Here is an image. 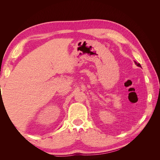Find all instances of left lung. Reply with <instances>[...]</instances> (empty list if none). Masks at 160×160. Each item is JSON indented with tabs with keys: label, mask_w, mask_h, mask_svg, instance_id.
<instances>
[{
	"label": "left lung",
	"mask_w": 160,
	"mask_h": 160,
	"mask_svg": "<svg viewBox=\"0 0 160 160\" xmlns=\"http://www.w3.org/2000/svg\"><path fill=\"white\" fill-rule=\"evenodd\" d=\"M135 65H137L138 67H141V65H140L139 63H138V62H136V61H135Z\"/></svg>",
	"instance_id": "8db88e82"
}]
</instances>
